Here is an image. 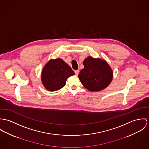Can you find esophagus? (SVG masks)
<instances>
[{
    "instance_id": "34e87169",
    "label": "esophagus",
    "mask_w": 149,
    "mask_h": 149,
    "mask_svg": "<svg viewBox=\"0 0 149 149\" xmlns=\"http://www.w3.org/2000/svg\"><path fill=\"white\" fill-rule=\"evenodd\" d=\"M79 71L78 70H75V75H78L79 74Z\"/></svg>"
}]
</instances>
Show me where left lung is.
I'll use <instances>...</instances> for the list:
<instances>
[{"label":"left lung","instance_id":"left-lung-1","mask_svg":"<svg viewBox=\"0 0 149 149\" xmlns=\"http://www.w3.org/2000/svg\"><path fill=\"white\" fill-rule=\"evenodd\" d=\"M84 68L78 78L84 87L91 91H98L107 87L113 79V71L104 60L89 56L83 61Z\"/></svg>","mask_w":149,"mask_h":149}]
</instances>
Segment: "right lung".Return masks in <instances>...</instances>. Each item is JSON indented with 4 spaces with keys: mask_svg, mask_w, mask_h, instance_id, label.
Instances as JSON below:
<instances>
[{
    "mask_svg": "<svg viewBox=\"0 0 149 149\" xmlns=\"http://www.w3.org/2000/svg\"><path fill=\"white\" fill-rule=\"evenodd\" d=\"M75 74L71 68L61 59L51 60L45 66L41 80L49 91H57L66 84L67 79Z\"/></svg>",
    "mask_w": 149,
    "mask_h": 149,
    "instance_id": "obj_1",
    "label": "right lung"
}]
</instances>
